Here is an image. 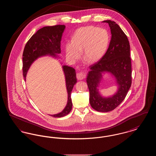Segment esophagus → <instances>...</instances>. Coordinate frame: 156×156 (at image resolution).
<instances>
[{
    "label": "esophagus",
    "mask_w": 156,
    "mask_h": 156,
    "mask_svg": "<svg viewBox=\"0 0 156 156\" xmlns=\"http://www.w3.org/2000/svg\"><path fill=\"white\" fill-rule=\"evenodd\" d=\"M85 76H86V74L84 72H80V73H78L76 74V78L78 80H82L83 78H85Z\"/></svg>",
    "instance_id": "34e87169"
}]
</instances>
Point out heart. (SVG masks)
Returning <instances> with one entry per match:
<instances>
[{
    "mask_svg": "<svg viewBox=\"0 0 156 156\" xmlns=\"http://www.w3.org/2000/svg\"><path fill=\"white\" fill-rule=\"evenodd\" d=\"M110 41L108 31L95 26H87L75 33L72 42L66 45L67 56L73 60L80 58L83 51L84 59L95 63L101 59L106 52Z\"/></svg>",
    "mask_w": 156,
    "mask_h": 156,
    "instance_id": "heart-1",
    "label": "heart"
}]
</instances>
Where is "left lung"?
<instances>
[{"label": "left lung", "mask_w": 156, "mask_h": 156, "mask_svg": "<svg viewBox=\"0 0 156 156\" xmlns=\"http://www.w3.org/2000/svg\"><path fill=\"white\" fill-rule=\"evenodd\" d=\"M108 23L111 32V40L104 57L97 63L89 66L87 78L89 90V102L97 111H111L125 99L132 84V65L130 57V44L128 38L119 25L111 20ZM111 73L118 85L117 92L112 96L103 97L98 87L103 73Z\"/></svg>", "instance_id": "8db88e82"}]
</instances>
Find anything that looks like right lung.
I'll return each mask as SVG.
<instances>
[{
	"instance_id": "1",
	"label": "right lung",
	"mask_w": 156,
	"mask_h": 156,
	"mask_svg": "<svg viewBox=\"0 0 156 156\" xmlns=\"http://www.w3.org/2000/svg\"><path fill=\"white\" fill-rule=\"evenodd\" d=\"M65 28L64 25L45 26L38 30L30 38L26 44L23 54V74L25 80L31 65L38 58L46 55L58 57V54L61 53V41ZM62 68L66 78L68 101L62 111L57 114L50 115L54 118L65 116L71 111L73 103L71 95L77 82L74 68L67 66H62Z\"/></svg>"
}]
</instances>
